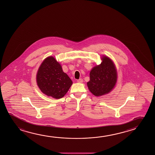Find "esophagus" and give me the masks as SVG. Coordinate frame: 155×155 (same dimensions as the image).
I'll use <instances>...</instances> for the list:
<instances>
[{
    "mask_svg": "<svg viewBox=\"0 0 155 155\" xmlns=\"http://www.w3.org/2000/svg\"><path fill=\"white\" fill-rule=\"evenodd\" d=\"M77 81L78 82V83H83V79L82 78H80L79 79H78Z\"/></svg>",
    "mask_w": 155,
    "mask_h": 155,
    "instance_id": "1",
    "label": "esophagus"
}]
</instances>
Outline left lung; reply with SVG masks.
Segmentation results:
<instances>
[{"instance_id":"left-lung-1","label":"left lung","mask_w":155,"mask_h":155,"mask_svg":"<svg viewBox=\"0 0 155 155\" xmlns=\"http://www.w3.org/2000/svg\"><path fill=\"white\" fill-rule=\"evenodd\" d=\"M102 59L101 64L90 71V81L87 83L89 90L96 96L108 94L117 81V71L114 63L106 56Z\"/></svg>"}]
</instances>
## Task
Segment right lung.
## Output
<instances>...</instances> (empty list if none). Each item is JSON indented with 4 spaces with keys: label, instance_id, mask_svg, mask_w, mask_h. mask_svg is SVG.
Returning <instances> with one entry per match:
<instances>
[{
    "label": "right lung",
    "instance_id": "obj_1",
    "mask_svg": "<svg viewBox=\"0 0 155 155\" xmlns=\"http://www.w3.org/2000/svg\"><path fill=\"white\" fill-rule=\"evenodd\" d=\"M37 83L43 93L56 99L63 97L72 84L61 65L51 56L46 58L39 67Z\"/></svg>",
    "mask_w": 155,
    "mask_h": 155
}]
</instances>
